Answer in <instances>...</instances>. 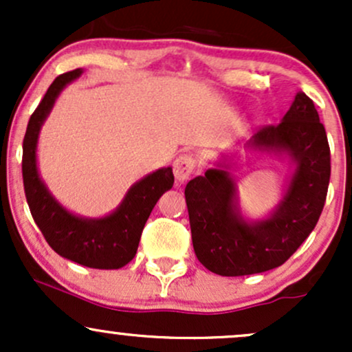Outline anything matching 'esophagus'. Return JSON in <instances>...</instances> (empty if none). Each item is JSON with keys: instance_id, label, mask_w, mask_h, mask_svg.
Returning <instances> with one entry per match:
<instances>
[{"instance_id": "34e87169", "label": "esophagus", "mask_w": 352, "mask_h": 352, "mask_svg": "<svg viewBox=\"0 0 352 352\" xmlns=\"http://www.w3.org/2000/svg\"><path fill=\"white\" fill-rule=\"evenodd\" d=\"M197 168V159L193 155H190V153H182L175 159V162H173V175H175V179L182 182H187L190 177H192V173L195 172Z\"/></svg>"}]
</instances>
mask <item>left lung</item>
<instances>
[{"label": "left lung", "mask_w": 352, "mask_h": 352, "mask_svg": "<svg viewBox=\"0 0 352 352\" xmlns=\"http://www.w3.org/2000/svg\"><path fill=\"white\" fill-rule=\"evenodd\" d=\"M252 145L288 152L296 162L276 212L246 223L235 205V182L223 168H208L185 187L193 250L205 268L245 276L281 266L316 227L331 177V152L314 102L298 92L278 125H265Z\"/></svg>", "instance_id": "left-lung-1"}]
</instances>
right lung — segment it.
<instances>
[{"instance_id":"add662e5","label":"right lung","mask_w":352,"mask_h":352,"mask_svg":"<svg viewBox=\"0 0 352 352\" xmlns=\"http://www.w3.org/2000/svg\"><path fill=\"white\" fill-rule=\"evenodd\" d=\"M80 69L64 72L50 89L28 122L23 140V184L31 215L46 241L60 256L99 270H117L135 256L145 221L164 192L172 188V168H159L127 192L114 213L99 220H86L67 212L51 197L36 168L39 129L66 84L80 76Z\"/></svg>"}]
</instances>
